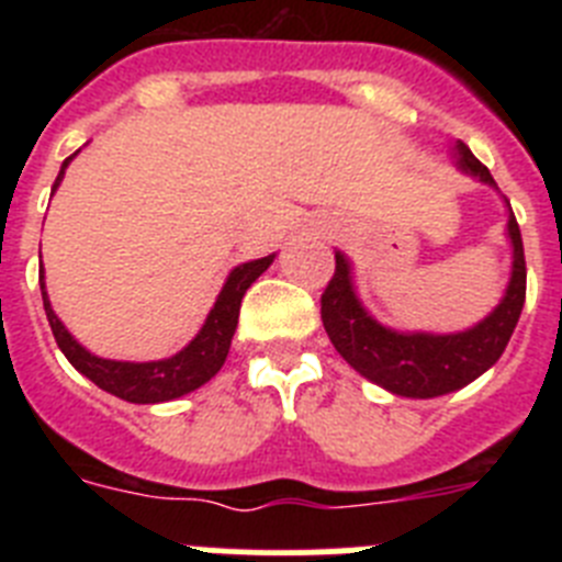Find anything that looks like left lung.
Instances as JSON below:
<instances>
[{"label":"left lung","mask_w":562,"mask_h":562,"mask_svg":"<svg viewBox=\"0 0 562 562\" xmlns=\"http://www.w3.org/2000/svg\"><path fill=\"white\" fill-rule=\"evenodd\" d=\"M450 157L461 173L498 191L493 173L475 160L464 143H456ZM504 205L506 238L513 247L509 281L498 306L464 331L436 335V331H400L380 324L357 295L351 258L335 250V278L321 297V317L335 349L357 374L396 396L434 400L464 389L484 371L493 369L518 326L526 301L524 241L506 196Z\"/></svg>","instance_id":"obj_1"}]
</instances>
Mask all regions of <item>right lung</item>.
<instances>
[{
  "instance_id": "1",
  "label": "right lung",
  "mask_w": 562,
  "mask_h": 562,
  "mask_svg": "<svg viewBox=\"0 0 562 562\" xmlns=\"http://www.w3.org/2000/svg\"><path fill=\"white\" fill-rule=\"evenodd\" d=\"M78 151H81V148H78ZM76 154H69L67 160L61 162V171H58L53 193L61 186L64 171H67L69 162L76 160ZM272 261H276V252L233 267L231 276L225 278V286H222V292L216 295V304L207 312L205 324L196 331V337L188 342L186 349L177 351V355L148 362L106 360V357H98L89 349H83L81 342L69 335L67 326L58 321L56 312H53L47 286H44V270L42 278H38V284H42L44 312H47L49 329L56 335L58 349H61L64 357L76 366V371H81L87 380L95 382L98 389H103L106 394L121 396V400L134 402V405H154V402H168L177 400V396L191 394V391L202 389L211 376L220 374V369L227 360V351H231L233 335H236L241 297H245V292L250 290L252 281H256Z\"/></svg>"
}]
</instances>
